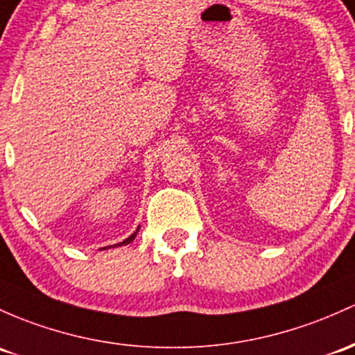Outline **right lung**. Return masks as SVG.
I'll list each match as a JSON object with an SVG mask.
<instances>
[{
	"mask_svg": "<svg viewBox=\"0 0 355 355\" xmlns=\"http://www.w3.org/2000/svg\"><path fill=\"white\" fill-rule=\"evenodd\" d=\"M137 232H139V230H137ZM137 232H135V234H132V235H130V237H128V239H125V240H123V242H121V243H120V245H125V243H130V242H132V240H133V239H135ZM105 249H106V247H105Z\"/></svg>",
	"mask_w": 355,
	"mask_h": 355,
	"instance_id": "add662e5",
	"label": "right lung"
}]
</instances>
